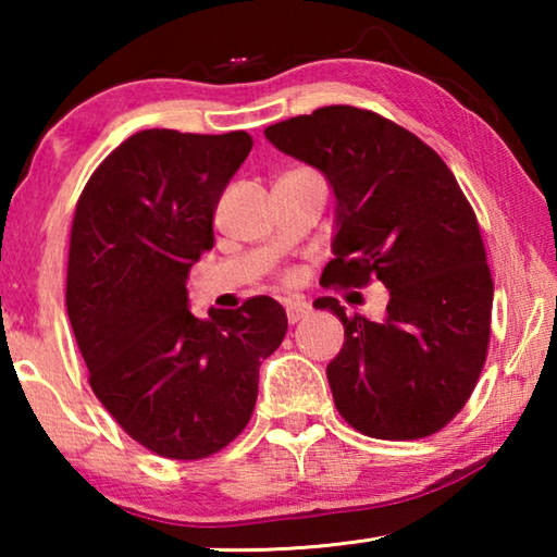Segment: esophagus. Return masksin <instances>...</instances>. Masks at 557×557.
I'll use <instances>...</instances> for the list:
<instances>
[{"instance_id": "34e87169", "label": "esophagus", "mask_w": 557, "mask_h": 557, "mask_svg": "<svg viewBox=\"0 0 557 557\" xmlns=\"http://www.w3.org/2000/svg\"><path fill=\"white\" fill-rule=\"evenodd\" d=\"M285 309H287L289 324H297L299 319H305L309 312H312V305H307V301H285Z\"/></svg>"}]
</instances>
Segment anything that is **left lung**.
<instances>
[{
	"instance_id": "8db88e82",
	"label": "left lung",
	"mask_w": 557,
	"mask_h": 557,
	"mask_svg": "<svg viewBox=\"0 0 557 557\" xmlns=\"http://www.w3.org/2000/svg\"><path fill=\"white\" fill-rule=\"evenodd\" d=\"M280 152L319 169L336 196L334 260L322 285L391 292L381 322L346 317L326 366L336 410L379 440L435 435L465 408L486 361L494 282L476 215L435 149L351 106L319 108L265 129Z\"/></svg>"
}]
</instances>
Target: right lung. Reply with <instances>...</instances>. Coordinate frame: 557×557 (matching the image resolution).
<instances>
[{
    "mask_svg": "<svg viewBox=\"0 0 557 557\" xmlns=\"http://www.w3.org/2000/svg\"><path fill=\"white\" fill-rule=\"evenodd\" d=\"M248 132L143 129L102 162L75 206L65 307L98 400L166 459H203L248 425L260 361L282 344L272 297L188 312V270L213 248L223 188Z\"/></svg>",
    "mask_w": 557,
    "mask_h": 557,
    "instance_id": "right-lung-1",
    "label": "right lung"
}]
</instances>
